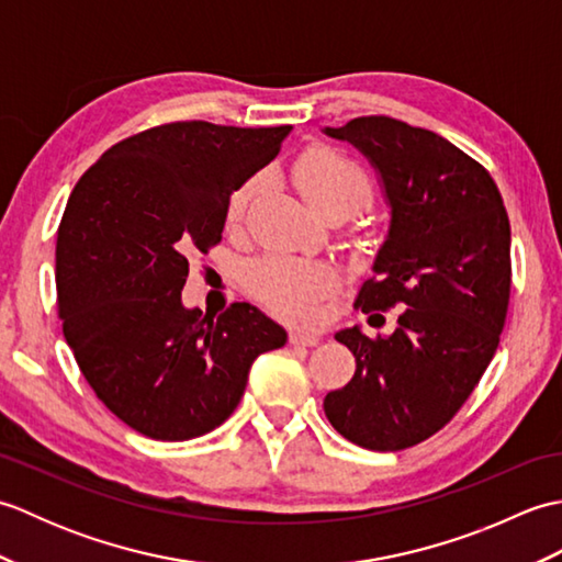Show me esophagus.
<instances>
[{
    "label": "esophagus",
    "instance_id": "esophagus-1",
    "mask_svg": "<svg viewBox=\"0 0 562 562\" xmlns=\"http://www.w3.org/2000/svg\"><path fill=\"white\" fill-rule=\"evenodd\" d=\"M318 340H321V336H316V333H302V330L290 333V342L302 345V348H316Z\"/></svg>",
    "mask_w": 562,
    "mask_h": 562
}]
</instances>
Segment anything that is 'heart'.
<instances>
[{
    "mask_svg": "<svg viewBox=\"0 0 562 562\" xmlns=\"http://www.w3.org/2000/svg\"><path fill=\"white\" fill-rule=\"evenodd\" d=\"M292 181L318 214L340 210L350 217L372 202V181L367 171L330 147L306 149L292 166ZM254 193V181L234 190L226 205L229 226L244 222ZM248 284L256 300L272 314L294 324H312L321 314V302L338 290L340 278L326 260L268 256L250 266Z\"/></svg>",
    "mask_w": 562,
    "mask_h": 562,
    "instance_id": "obj_1",
    "label": "heart"
}]
</instances>
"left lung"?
Instances as JSON below:
<instances>
[{
  "label": "left lung",
  "mask_w": 562,
  "mask_h": 562,
  "mask_svg": "<svg viewBox=\"0 0 562 562\" xmlns=\"http://www.w3.org/2000/svg\"><path fill=\"white\" fill-rule=\"evenodd\" d=\"M324 133L364 154L391 207L355 306L401 308L391 336L336 333L357 369L324 411L352 445L398 451L439 432L493 360L512 284L507 210L493 176L429 130L364 115Z\"/></svg>",
  "instance_id": "8db88e82"
}]
</instances>
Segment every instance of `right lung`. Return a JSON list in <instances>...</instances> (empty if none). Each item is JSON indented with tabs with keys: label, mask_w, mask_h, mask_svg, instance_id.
Returning <instances> with one entry per match:
<instances>
[{
	"label": "right lung",
	"mask_w": 562,
	"mask_h": 562,
	"mask_svg": "<svg viewBox=\"0 0 562 562\" xmlns=\"http://www.w3.org/2000/svg\"><path fill=\"white\" fill-rule=\"evenodd\" d=\"M290 130L159 125L117 142L71 190L57 229V314L83 379L135 432H212L241 401L256 357L288 342L256 306L202 316L181 292L188 254L222 241L232 193Z\"/></svg>",
	"instance_id": "add662e5"
}]
</instances>
